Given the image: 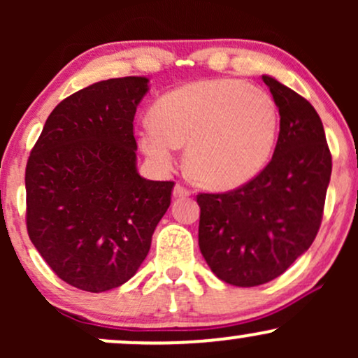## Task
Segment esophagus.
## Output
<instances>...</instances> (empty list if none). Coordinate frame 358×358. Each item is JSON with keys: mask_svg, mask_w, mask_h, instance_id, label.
<instances>
[{"mask_svg": "<svg viewBox=\"0 0 358 358\" xmlns=\"http://www.w3.org/2000/svg\"><path fill=\"white\" fill-rule=\"evenodd\" d=\"M190 190H188L187 187H183V185H180V183H176L175 185V188H173V196L175 199H185V196H188L190 195Z\"/></svg>", "mask_w": 358, "mask_h": 358, "instance_id": "34e87169", "label": "esophagus"}]
</instances>
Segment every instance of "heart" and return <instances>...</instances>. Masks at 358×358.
<instances>
[{
  "mask_svg": "<svg viewBox=\"0 0 358 358\" xmlns=\"http://www.w3.org/2000/svg\"><path fill=\"white\" fill-rule=\"evenodd\" d=\"M138 129V145L156 166L185 165L196 183L231 190L268 165L278 138V108L266 90L239 79H205L163 94Z\"/></svg>",
  "mask_w": 358,
  "mask_h": 358,
  "instance_id": "obj_1",
  "label": "heart"
}]
</instances>
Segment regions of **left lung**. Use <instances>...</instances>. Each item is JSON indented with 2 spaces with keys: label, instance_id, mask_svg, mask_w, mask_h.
<instances>
[{
  "label": "left lung",
  "instance_id": "left-lung-1",
  "mask_svg": "<svg viewBox=\"0 0 358 358\" xmlns=\"http://www.w3.org/2000/svg\"><path fill=\"white\" fill-rule=\"evenodd\" d=\"M262 80L281 117L269 165L237 190L196 196L200 252L217 278L241 287L273 281L310 249L331 176L313 106L274 77Z\"/></svg>",
  "mask_w": 358,
  "mask_h": 358
}]
</instances>
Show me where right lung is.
<instances>
[{
  "label": "right lung",
  "instance_id": "1",
  "mask_svg": "<svg viewBox=\"0 0 358 358\" xmlns=\"http://www.w3.org/2000/svg\"><path fill=\"white\" fill-rule=\"evenodd\" d=\"M146 77L101 80L52 110L24 173L27 229L62 281L89 293L124 285L151 248L173 182L143 178L133 121Z\"/></svg>",
  "mask_w": 358,
  "mask_h": 358
}]
</instances>
